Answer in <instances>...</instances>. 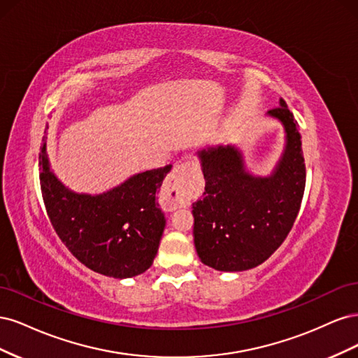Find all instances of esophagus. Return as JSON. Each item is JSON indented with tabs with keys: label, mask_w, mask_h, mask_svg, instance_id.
<instances>
[{
	"label": "esophagus",
	"mask_w": 358,
	"mask_h": 358,
	"mask_svg": "<svg viewBox=\"0 0 358 358\" xmlns=\"http://www.w3.org/2000/svg\"><path fill=\"white\" fill-rule=\"evenodd\" d=\"M197 188L196 171L189 164H176L173 167L164 185V200L170 209L188 206Z\"/></svg>",
	"instance_id": "obj_1"
}]
</instances>
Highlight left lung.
I'll return each mask as SVG.
<instances>
[{"label": "left lung", "instance_id": "1", "mask_svg": "<svg viewBox=\"0 0 358 358\" xmlns=\"http://www.w3.org/2000/svg\"><path fill=\"white\" fill-rule=\"evenodd\" d=\"M267 115L285 131L284 152L268 176L249 173L234 145L197 152L206 187L192 203L194 245L201 263L220 272L264 263L282 245L300 210L306 169L297 121L282 99Z\"/></svg>", "mask_w": 358, "mask_h": 358}]
</instances>
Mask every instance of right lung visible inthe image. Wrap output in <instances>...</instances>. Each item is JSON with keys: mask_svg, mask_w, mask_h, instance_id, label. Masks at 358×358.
<instances>
[{"mask_svg": "<svg viewBox=\"0 0 358 358\" xmlns=\"http://www.w3.org/2000/svg\"><path fill=\"white\" fill-rule=\"evenodd\" d=\"M46 138L38 157L41 196L62 243L82 264L104 276L125 279L146 272L166 227L157 191L171 166L137 173L103 194H79L52 171Z\"/></svg>", "mask_w": 358, "mask_h": 358, "instance_id": "obj_1", "label": "right lung"}]
</instances>
